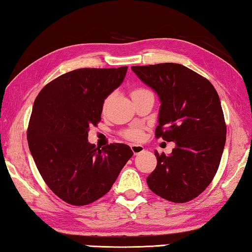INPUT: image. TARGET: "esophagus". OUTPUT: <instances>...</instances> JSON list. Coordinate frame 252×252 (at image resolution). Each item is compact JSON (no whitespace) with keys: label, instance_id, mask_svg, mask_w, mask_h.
Here are the masks:
<instances>
[{"label":"esophagus","instance_id":"obj_1","mask_svg":"<svg viewBox=\"0 0 252 252\" xmlns=\"http://www.w3.org/2000/svg\"><path fill=\"white\" fill-rule=\"evenodd\" d=\"M130 149L135 155H137V154H140L145 151V148L143 146H140V145H130Z\"/></svg>","mask_w":252,"mask_h":252}]
</instances>
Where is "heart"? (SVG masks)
<instances>
[{"instance_id":"b5f03b06","label":"heart","mask_w":252,"mask_h":252,"mask_svg":"<svg viewBox=\"0 0 252 252\" xmlns=\"http://www.w3.org/2000/svg\"><path fill=\"white\" fill-rule=\"evenodd\" d=\"M147 92H151V91L145 87H134L133 90L130 91V96L131 98H134V97L138 96L140 94H144V93H147ZM110 99H112V95H108L104 99L103 105H101V110H103V113H105L106 109H107L108 105L110 103ZM122 135L124 136V138L131 140V142H140V140L144 138V128H142V127H130V128L123 130Z\"/></svg>"}]
</instances>
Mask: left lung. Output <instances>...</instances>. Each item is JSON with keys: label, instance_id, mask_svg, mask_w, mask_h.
<instances>
[{"label": "left lung", "instance_id": "1", "mask_svg": "<svg viewBox=\"0 0 252 252\" xmlns=\"http://www.w3.org/2000/svg\"><path fill=\"white\" fill-rule=\"evenodd\" d=\"M159 96L156 138L175 142L170 155L158 154L147 185L166 200L195 199L213 182L221 160L227 127L217 91L208 79L182 64L133 66Z\"/></svg>", "mask_w": 252, "mask_h": 252}]
</instances>
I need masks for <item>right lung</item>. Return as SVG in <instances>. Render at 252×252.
I'll return each mask as SVG.
<instances>
[{
  "label": "right lung",
  "instance_id": "1",
  "mask_svg": "<svg viewBox=\"0 0 252 252\" xmlns=\"http://www.w3.org/2000/svg\"><path fill=\"white\" fill-rule=\"evenodd\" d=\"M127 66L78 68L43 87L31 114L28 143L48 188L62 200L85 206L112 188L131 149L88 143V129L100 122L104 99L124 81Z\"/></svg>",
  "mask_w": 252,
  "mask_h": 252
}]
</instances>
